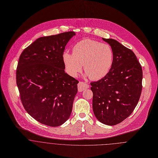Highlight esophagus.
<instances>
[{
	"label": "esophagus",
	"instance_id": "esophagus-1",
	"mask_svg": "<svg viewBox=\"0 0 158 158\" xmlns=\"http://www.w3.org/2000/svg\"><path fill=\"white\" fill-rule=\"evenodd\" d=\"M77 87H78V91L79 92H81L86 89H87L89 88V85L85 83V82H79L78 85H77Z\"/></svg>",
	"mask_w": 158,
	"mask_h": 158
}]
</instances>
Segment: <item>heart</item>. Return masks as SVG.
Here are the masks:
<instances>
[{
	"label": "heart",
	"mask_w": 158,
	"mask_h": 158,
	"mask_svg": "<svg viewBox=\"0 0 158 158\" xmlns=\"http://www.w3.org/2000/svg\"><path fill=\"white\" fill-rule=\"evenodd\" d=\"M63 61L67 71L76 77L82 71V65L87 75L98 81L108 73L113 62V52L109 45L86 39L76 43L73 54L65 52Z\"/></svg>",
	"instance_id": "obj_1"
}]
</instances>
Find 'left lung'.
Here are the masks:
<instances>
[{
	"label": "left lung",
	"mask_w": 158,
	"mask_h": 158,
	"mask_svg": "<svg viewBox=\"0 0 158 158\" xmlns=\"http://www.w3.org/2000/svg\"><path fill=\"white\" fill-rule=\"evenodd\" d=\"M102 39L111 46L113 62L104 77L90 83L93 110L99 121L115 125L127 118L138 103L142 69L133 51L114 39Z\"/></svg>",
	"instance_id": "1"
}]
</instances>
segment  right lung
I'll use <instances>...</instances> for the list:
<instances>
[{
    "label": "right lung",
    "mask_w": 158,
    "mask_h": 158,
    "mask_svg": "<svg viewBox=\"0 0 158 158\" xmlns=\"http://www.w3.org/2000/svg\"><path fill=\"white\" fill-rule=\"evenodd\" d=\"M73 31L36 39L21 53L16 84L27 112L37 121L58 127L70 116L79 81L65 73V47Z\"/></svg>",
    "instance_id": "add662e5"
}]
</instances>
